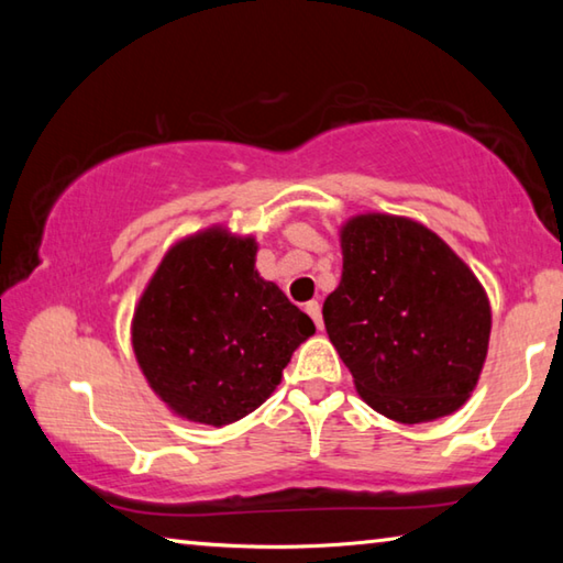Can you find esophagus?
<instances>
[{
  "instance_id": "obj_1",
  "label": "esophagus",
  "mask_w": 563,
  "mask_h": 563,
  "mask_svg": "<svg viewBox=\"0 0 563 563\" xmlns=\"http://www.w3.org/2000/svg\"><path fill=\"white\" fill-rule=\"evenodd\" d=\"M305 310H308V316H310L312 320H316L318 330H322V312H320V302H318V300H312V302L305 305Z\"/></svg>"
}]
</instances>
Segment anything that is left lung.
<instances>
[{
  "mask_svg": "<svg viewBox=\"0 0 563 563\" xmlns=\"http://www.w3.org/2000/svg\"><path fill=\"white\" fill-rule=\"evenodd\" d=\"M340 245L342 278L322 318L360 397L402 424L456 412L492 332L489 298L470 265L402 216L350 218Z\"/></svg>",
  "mask_w": 563,
  "mask_h": 563,
  "instance_id": "left-lung-1",
  "label": "left lung"
}]
</instances>
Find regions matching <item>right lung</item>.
<instances>
[{
	"label": "right lung",
	"mask_w": 563,
	"mask_h": 563,
	"mask_svg": "<svg viewBox=\"0 0 563 563\" xmlns=\"http://www.w3.org/2000/svg\"><path fill=\"white\" fill-rule=\"evenodd\" d=\"M258 243L213 225L168 247L133 310L131 345L148 387L178 417L238 422L280 385L316 325L255 271Z\"/></svg>",
	"instance_id": "1"
}]
</instances>
